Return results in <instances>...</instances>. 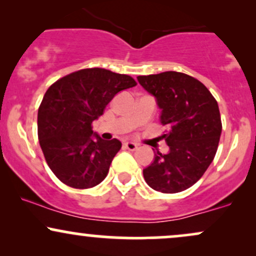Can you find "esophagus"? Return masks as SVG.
<instances>
[{"label": "esophagus", "instance_id": "1", "mask_svg": "<svg viewBox=\"0 0 256 256\" xmlns=\"http://www.w3.org/2000/svg\"><path fill=\"white\" fill-rule=\"evenodd\" d=\"M124 146L126 149H128V150H136V149L138 148V146L134 142H126V143H124Z\"/></svg>", "mask_w": 256, "mask_h": 256}]
</instances>
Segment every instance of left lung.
<instances>
[{
    "label": "left lung",
    "mask_w": 256,
    "mask_h": 256,
    "mask_svg": "<svg viewBox=\"0 0 256 256\" xmlns=\"http://www.w3.org/2000/svg\"><path fill=\"white\" fill-rule=\"evenodd\" d=\"M140 84L155 96L166 126L167 154L158 152L143 170L146 184L164 194L184 192L204 176L218 149L222 119L218 102L196 78L168 71L138 76Z\"/></svg>",
    "instance_id": "obj_1"
}]
</instances>
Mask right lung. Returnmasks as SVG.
<instances>
[{"mask_svg":"<svg viewBox=\"0 0 256 256\" xmlns=\"http://www.w3.org/2000/svg\"><path fill=\"white\" fill-rule=\"evenodd\" d=\"M134 85L130 76L95 67L49 86L38 108V140L49 168L64 184L89 189L106 178L122 142L94 138L92 122L119 91Z\"/></svg>","mask_w":256,"mask_h":256,"instance_id":"right-lung-1","label":"right lung"}]
</instances>
